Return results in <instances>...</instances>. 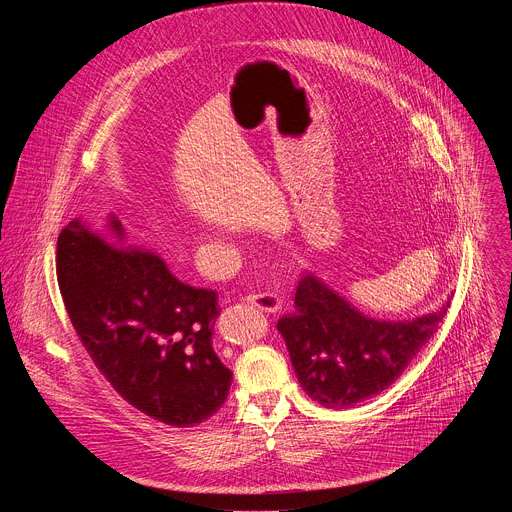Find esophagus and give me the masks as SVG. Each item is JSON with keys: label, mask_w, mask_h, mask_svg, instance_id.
I'll use <instances>...</instances> for the list:
<instances>
[{"label": "esophagus", "mask_w": 512, "mask_h": 512, "mask_svg": "<svg viewBox=\"0 0 512 512\" xmlns=\"http://www.w3.org/2000/svg\"><path fill=\"white\" fill-rule=\"evenodd\" d=\"M247 304H251L257 310L267 312V314H275L281 308V300L275 294H251V296H247Z\"/></svg>", "instance_id": "1"}]
</instances>
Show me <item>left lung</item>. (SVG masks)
I'll list each match as a JSON object with an SVG mask.
<instances>
[{
	"label": "left lung",
	"instance_id": "left-lung-1",
	"mask_svg": "<svg viewBox=\"0 0 512 512\" xmlns=\"http://www.w3.org/2000/svg\"><path fill=\"white\" fill-rule=\"evenodd\" d=\"M294 304L277 330L302 389L330 409L352 407L393 385L450 308L448 300L413 320H375L312 273L298 281Z\"/></svg>",
	"mask_w": 512,
	"mask_h": 512
}]
</instances>
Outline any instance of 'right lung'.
Returning a JSON list of instances; mask_svg holds the SVG:
<instances>
[{
  "label": "right lung",
  "mask_w": 512,
  "mask_h": 512,
  "mask_svg": "<svg viewBox=\"0 0 512 512\" xmlns=\"http://www.w3.org/2000/svg\"><path fill=\"white\" fill-rule=\"evenodd\" d=\"M109 229L123 237L115 216ZM56 277L83 346L129 405L172 427L223 407L233 373L212 348L216 291L182 283L156 253L109 245L81 218L58 235Z\"/></svg>",
  "instance_id": "1"
}]
</instances>
